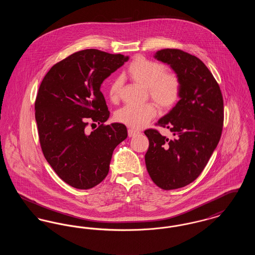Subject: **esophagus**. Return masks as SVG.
Returning a JSON list of instances; mask_svg holds the SVG:
<instances>
[{
    "instance_id": "esophagus-1",
    "label": "esophagus",
    "mask_w": 255,
    "mask_h": 255,
    "mask_svg": "<svg viewBox=\"0 0 255 255\" xmlns=\"http://www.w3.org/2000/svg\"><path fill=\"white\" fill-rule=\"evenodd\" d=\"M139 133H140V132H138V131H136V130H133V129H128V135H129L130 137H132V136L135 135V134H138Z\"/></svg>"
}]
</instances>
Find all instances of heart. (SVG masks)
Masks as SVG:
<instances>
[{
	"label": "heart",
	"instance_id": "heart-1",
	"mask_svg": "<svg viewBox=\"0 0 255 255\" xmlns=\"http://www.w3.org/2000/svg\"><path fill=\"white\" fill-rule=\"evenodd\" d=\"M165 71L164 65L138 56L130 63L125 74L134 83L147 88L148 96L160 109L169 110L180 98L181 80L177 73ZM121 91V80H113L108 90L112 102L116 103L120 100ZM156 115L157 108L152 103L142 106L127 105L116 113V120L131 128L139 129L144 127Z\"/></svg>",
	"mask_w": 255,
	"mask_h": 255
}]
</instances>
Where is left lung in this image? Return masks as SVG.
Returning <instances> with one entry per match:
<instances>
[{"instance_id":"left-lung-1","label":"left lung","mask_w":255,"mask_h":255,"mask_svg":"<svg viewBox=\"0 0 255 255\" xmlns=\"http://www.w3.org/2000/svg\"><path fill=\"white\" fill-rule=\"evenodd\" d=\"M155 58L170 65L181 80L180 100L156 125L167 128L172 139L156 129L149 139L147 171L158 187H183L200 176L218 145L224 124V100L217 81L203 61L183 50L160 49Z\"/></svg>"}]
</instances>
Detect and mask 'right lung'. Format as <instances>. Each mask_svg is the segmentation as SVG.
I'll use <instances>...</instances> for the list:
<instances>
[{
  "label": "right lung",
  "mask_w": 255,
  "mask_h": 255,
  "mask_svg": "<svg viewBox=\"0 0 255 255\" xmlns=\"http://www.w3.org/2000/svg\"><path fill=\"white\" fill-rule=\"evenodd\" d=\"M128 59L98 49L80 50L53 65L39 87L40 145L52 169L74 188L90 189L102 182L115 148L127 137L124 124H104L110 112L100 86ZM89 121L100 124L91 133L85 131Z\"/></svg>",
  "instance_id": "right-lung-1"
}]
</instances>
